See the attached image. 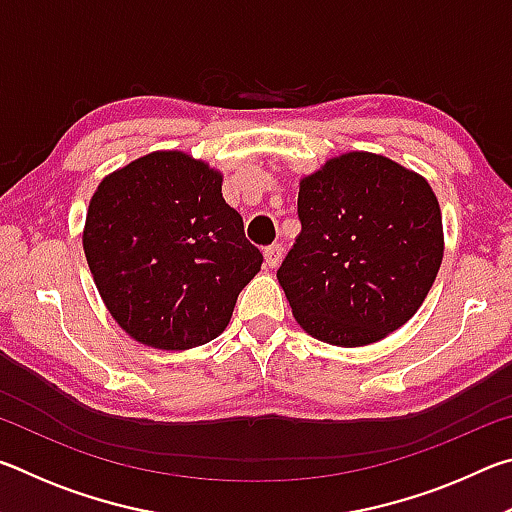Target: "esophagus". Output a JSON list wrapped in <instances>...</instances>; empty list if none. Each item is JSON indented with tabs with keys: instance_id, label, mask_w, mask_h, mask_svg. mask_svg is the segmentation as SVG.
I'll return each mask as SVG.
<instances>
[{
	"instance_id": "1",
	"label": "esophagus",
	"mask_w": 512,
	"mask_h": 512,
	"mask_svg": "<svg viewBox=\"0 0 512 512\" xmlns=\"http://www.w3.org/2000/svg\"><path fill=\"white\" fill-rule=\"evenodd\" d=\"M282 257H284L282 244H273V246L264 248V259H266V266H268V268H277V266H280Z\"/></svg>"
}]
</instances>
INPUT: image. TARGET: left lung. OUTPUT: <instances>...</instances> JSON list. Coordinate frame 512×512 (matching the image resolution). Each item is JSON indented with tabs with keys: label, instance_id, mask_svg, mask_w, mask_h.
Instances as JSON below:
<instances>
[{
	"label": "left lung",
	"instance_id": "8db88e82",
	"mask_svg": "<svg viewBox=\"0 0 512 512\" xmlns=\"http://www.w3.org/2000/svg\"><path fill=\"white\" fill-rule=\"evenodd\" d=\"M298 219L277 280L307 334L359 348L420 309L443 262V219L418 173L384 155H339L300 180Z\"/></svg>",
	"mask_w": 512,
	"mask_h": 512
}]
</instances>
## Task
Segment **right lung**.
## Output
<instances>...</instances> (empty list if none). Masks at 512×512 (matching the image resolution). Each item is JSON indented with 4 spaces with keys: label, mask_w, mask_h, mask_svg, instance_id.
<instances>
[{
    "label": "right lung",
    "mask_w": 512,
    "mask_h": 512,
    "mask_svg": "<svg viewBox=\"0 0 512 512\" xmlns=\"http://www.w3.org/2000/svg\"><path fill=\"white\" fill-rule=\"evenodd\" d=\"M221 183L187 153L155 151L94 192L83 250L112 318L135 341L158 350L210 343L262 268Z\"/></svg>",
    "instance_id": "obj_1"
}]
</instances>
